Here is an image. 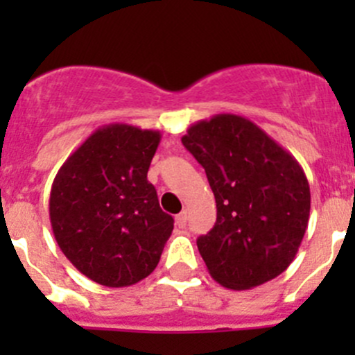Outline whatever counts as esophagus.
Instances as JSON below:
<instances>
[{
  "instance_id": "obj_1",
  "label": "esophagus",
  "mask_w": 355,
  "mask_h": 355,
  "mask_svg": "<svg viewBox=\"0 0 355 355\" xmlns=\"http://www.w3.org/2000/svg\"><path fill=\"white\" fill-rule=\"evenodd\" d=\"M175 223H177L178 228H185V225H187V211H182L180 214H177L175 216Z\"/></svg>"
}]
</instances>
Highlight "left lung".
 <instances>
[{"mask_svg": "<svg viewBox=\"0 0 355 355\" xmlns=\"http://www.w3.org/2000/svg\"><path fill=\"white\" fill-rule=\"evenodd\" d=\"M182 144L206 170L216 200V223L198 239L211 277L249 290L284 273L309 221V182L299 161L232 113L191 125Z\"/></svg>", "mask_w": 355, "mask_h": 355, "instance_id": "left-lung-1", "label": "left lung"}]
</instances>
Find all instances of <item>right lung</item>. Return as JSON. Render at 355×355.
<instances>
[{"label":"right lung","instance_id":"right-lung-1","mask_svg":"<svg viewBox=\"0 0 355 355\" xmlns=\"http://www.w3.org/2000/svg\"><path fill=\"white\" fill-rule=\"evenodd\" d=\"M159 130L110 123L92 132L56 173L53 234L67 259L105 287H130L155 271L173 230L148 170Z\"/></svg>","mask_w":355,"mask_h":355}]
</instances>
